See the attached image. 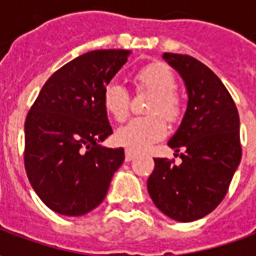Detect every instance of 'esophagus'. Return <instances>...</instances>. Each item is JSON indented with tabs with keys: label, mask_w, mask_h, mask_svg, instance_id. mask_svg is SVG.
<instances>
[{
	"label": "esophagus",
	"mask_w": 256,
	"mask_h": 256,
	"mask_svg": "<svg viewBox=\"0 0 256 256\" xmlns=\"http://www.w3.org/2000/svg\"><path fill=\"white\" fill-rule=\"evenodd\" d=\"M134 156H136V152H134V150H126V152H124V159H126V162L133 160Z\"/></svg>",
	"instance_id": "34e87169"
}]
</instances>
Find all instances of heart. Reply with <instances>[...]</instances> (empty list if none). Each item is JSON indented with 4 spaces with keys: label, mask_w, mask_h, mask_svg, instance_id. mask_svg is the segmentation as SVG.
<instances>
[{
    "label": "heart",
    "mask_w": 256,
    "mask_h": 256,
    "mask_svg": "<svg viewBox=\"0 0 256 256\" xmlns=\"http://www.w3.org/2000/svg\"><path fill=\"white\" fill-rule=\"evenodd\" d=\"M137 90L152 93L145 106V116L133 118L118 128L115 140L130 150H141L162 140L167 133V123H177L184 115V100L176 90L177 79L168 66L154 62L134 74ZM106 111L118 122H123L130 111V94L122 84L111 82L102 92Z\"/></svg>",
    "instance_id": "b5f03b06"
}]
</instances>
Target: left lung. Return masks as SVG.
Wrapping results in <instances>:
<instances>
[{
	"label": "left lung",
	"mask_w": 256,
	"mask_h": 256,
	"mask_svg": "<svg viewBox=\"0 0 256 256\" xmlns=\"http://www.w3.org/2000/svg\"><path fill=\"white\" fill-rule=\"evenodd\" d=\"M163 58L188 89L185 116L168 141L182 162L154 159L148 192L163 214L192 222L216 208L228 193L242 160L240 119L230 93L207 66L188 54L164 53Z\"/></svg>",
	"instance_id": "left-lung-1"
}]
</instances>
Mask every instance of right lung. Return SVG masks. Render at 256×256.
Here are the masks:
<instances>
[{
	"instance_id": "right-lung-1",
	"label": "right lung",
	"mask_w": 256,
	"mask_h": 256,
	"mask_svg": "<svg viewBox=\"0 0 256 256\" xmlns=\"http://www.w3.org/2000/svg\"><path fill=\"white\" fill-rule=\"evenodd\" d=\"M128 53L92 50L64 64L27 114L26 172L40 198L58 214L79 216L96 208L124 160L123 148L98 142L112 134L102 92Z\"/></svg>"
}]
</instances>
